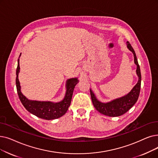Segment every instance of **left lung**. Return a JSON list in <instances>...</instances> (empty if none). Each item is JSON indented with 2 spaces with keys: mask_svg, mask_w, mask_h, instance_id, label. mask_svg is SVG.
Here are the masks:
<instances>
[{
  "mask_svg": "<svg viewBox=\"0 0 158 158\" xmlns=\"http://www.w3.org/2000/svg\"><path fill=\"white\" fill-rule=\"evenodd\" d=\"M127 46L128 49L130 52H132L134 55V63L137 66L136 74L138 77V83L133 87L130 92L127 95L123 96V97L113 99L111 101L107 102H102L97 99L95 94L91 89H90L94 106L101 114L110 116V117H118V116H120L125 114L135 105L139 95L141 81L140 67L138 64V61L137 59L134 50L129 42H127Z\"/></svg>",
  "mask_w": 158,
  "mask_h": 158,
  "instance_id": "obj_1",
  "label": "left lung"
}]
</instances>
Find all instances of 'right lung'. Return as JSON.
<instances>
[{
  "label": "right lung",
  "instance_id": "right-lung-1",
  "mask_svg": "<svg viewBox=\"0 0 158 158\" xmlns=\"http://www.w3.org/2000/svg\"><path fill=\"white\" fill-rule=\"evenodd\" d=\"M19 56V57L20 56ZM20 72L19 58L16 70V86L19 98L24 108L31 114L37 117L46 120H52L60 118L66 114L69 108L72 98L74 88L78 83L77 77L68 79L66 83V93L64 99L57 102L52 101H39L30 100L24 96L20 90V82L19 80V73Z\"/></svg>",
  "mask_w": 158,
  "mask_h": 158
}]
</instances>
